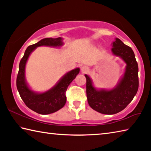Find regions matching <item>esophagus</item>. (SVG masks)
<instances>
[{"mask_svg":"<svg viewBox=\"0 0 151 151\" xmlns=\"http://www.w3.org/2000/svg\"><path fill=\"white\" fill-rule=\"evenodd\" d=\"M88 70V68L86 66L82 67V68H81V71H82V72H83V73H86Z\"/></svg>","mask_w":151,"mask_h":151,"instance_id":"obj_1","label":"esophagus"}]
</instances>
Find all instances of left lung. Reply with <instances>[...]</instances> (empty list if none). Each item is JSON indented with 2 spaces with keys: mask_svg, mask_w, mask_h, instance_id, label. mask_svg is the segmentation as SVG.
I'll return each instance as SVG.
<instances>
[{
  "mask_svg": "<svg viewBox=\"0 0 151 151\" xmlns=\"http://www.w3.org/2000/svg\"><path fill=\"white\" fill-rule=\"evenodd\" d=\"M112 47L113 54L121 57L127 65L124 75L117 86L111 90H98L93 86L89 76L85 75L89 106L99 113L109 115L124 109L133 100L139 88L138 64L132 49L118 38L113 43Z\"/></svg>",
  "mask_w": 151,
  "mask_h": 151,
  "instance_id": "8db88e82",
  "label": "left lung"
}]
</instances>
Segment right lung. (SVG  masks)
<instances>
[{
  "mask_svg": "<svg viewBox=\"0 0 151 151\" xmlns=\"http://www.w3.org/2000/svg\"><path fill=\"white\" fill-rule=\"evenodd\" d=\"M63 45L62 38H44L37 43L29 45L19 65V71L16 78V86L22 100L27 107L40 114L54 113L61 109L67 101L66 91L71 82L79 73L80 68H76L68 72L55 86L43 93H36L29 89L25 79V67L29 55L37 47L45 45L59 47Z\"/></svg>",
  "mask_w": 151,
  "mask_h": 151,
  "instance_id": "right-lung-1",
  "label": "right lung"
}]
</instances>
